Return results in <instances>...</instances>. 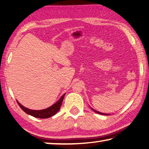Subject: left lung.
I'll use <instances>...</instances> for the list:
<instances>
[{
  "label": "left lung",
  "mask_w": 149,
  "mask_h": 149,
  "mask_svg": "<svg viewBox=\"0 0 149 149\" xmlns=\"http://www.w3.org/2000/svg\"><path fill=\"white\" fill-rule=\"evenodd\" d=\"M90 108L92 109L93 111H94V112H95V113H97L100 114V115H104V116H109V115H110V114H109V113H101V112H99V111H97V110H95V109H93L91 107H90Z\"/></svg>",
  "instance_id": "1"
}]
</instances>
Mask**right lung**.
<instances>
[{
    "mask_svg": "<svg viewBox=\"0 0 149 149\" xmlns=\"http://www.w3.org/2000/svg\"><path fill=\"white\" fill-rule=\"evenodd\" d=\"M65 93H64L62 96H61L60 99H59L56 102L54 103V104L52 105L50 107L47 108L46 109H41V110H33V109H30L27 108L21 104L17 100V102L19 106H20V108L23 110L25 113L30 115L34 117H37V118H41V119H47L49 118L50 117H52L55 115L57 112L60 110V107L61 106V103L63 102V99L64 98V96H65Z\"/></svg>",
    "mask_w": 149,
    "mask_h": 149,
    "instance_id": "add662e5",
    "label": "right lung"
}]
</instances>
